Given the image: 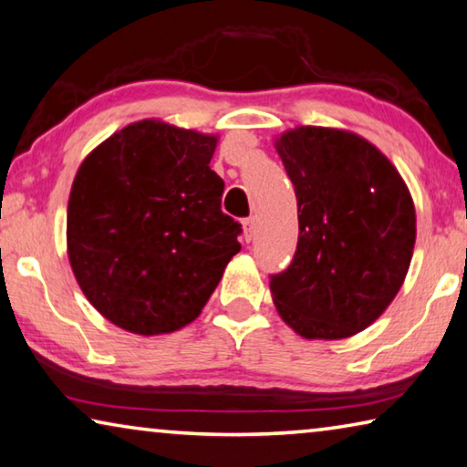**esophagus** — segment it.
I'll return each instance as SVG.
<instances>
[{
  "mask_svg": "<svg viewBox=\"0 0 467 467\" xmlns=\"http://www.w3.org/2000/svg\"><path fill=\"white\" fill-rule=\"evenodd\" d=\"M254 233H255V220L254 218L243 220V234H245V241L247 243L254 239Z\"/></svg>",
  "mask_w": 467,
  "mask_h": 467,
  "instance_id": "esophagus-1",
  "label": "esophagus"
}]
</instances>
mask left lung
<instances>
[{
  "instance_id": "1",
  "label": "left lung",
  "mask_w": 467,
  "mask_h": 467,
  "mask_svg": "<svg viewBox=\"0 0 467 467\" xmlns=\"http://www.w3.org/2000/svg\"><path fill=\"white\" fill-rule=\"evenodd\" d=\"M297 195L299 239L270 291L306 338L368 328L401 288L416 243V210L395 166L353 132L299 127L276 140Z\"/></svg>"
}]
</instances>
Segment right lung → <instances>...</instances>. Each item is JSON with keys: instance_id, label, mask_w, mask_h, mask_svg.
Here are the masks:
<instances>
[{"instance_id": "1", "label": "right lung", "mask_w": 467, "mask_h": 467, "mask_svg": "<svg viewBox=\"0 0 467 467\" xmlns=\"http://www.w3.org/2000/svg\"><path fill=\"white\" fill-rule=\"evenodd\" d=\"M216 137L158 120L129 124L87 155L68 199V257L98 312L135 335L202 314L241 251L210 168Z\"/></svg>"}]
</instances>
